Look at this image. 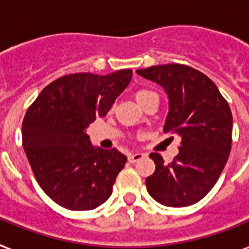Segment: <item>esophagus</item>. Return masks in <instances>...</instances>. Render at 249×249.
Returning a JSON list of instances; mask_svg holds the SVG:
<instances>
[{
	"mask_svg": "<svg viewBox=\"0 0 249 249\" xmlns=\"http://www.w3.org/2000/svg\"><path fill=\"white\" fill-rule=\"evenodd\" d=\"M143 157H145V156H143L142 153H132V154H129V156H128V160H129V162L134 163V162L142 160Z\"/></svg>",
	"mask_w": 249,
	"mask_h": 249,
	"instance_id": "1",
	"label": "esophagus"
}]
</instances>
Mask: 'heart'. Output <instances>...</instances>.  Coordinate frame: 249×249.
<instances>
[{
	"label": "heart",
	"mask_w": 249,
	"mask_h": 249,
	"mask_svg": "<svg viewBox=\"0 0 249 249\" xmlns=\"http://www.w3.org/2000/svg\"><path fill=\"white\" fill-rule=\"evenodd\" d=\"M153 93H154V92L149 91V89H140V91L136 92V100H137V103L140 104L143 99H146V97L153 95Z\"/></svg>",
	"instance_id": "heart-1"
}]
</instances>
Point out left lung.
<instances>
[{
	"mask_svg": "<svg viewBox=\"0 0 249 249\" xmlns=\"http://www.w3.org/2000/svg\"><path fill=\"white\" fill-rule=\"evenodd\" d=\"M161 86L169 99L163 132L181 137L179 153L165 163L158 153L149 157L156 170L146 178L153 199L167 207L199 202L218 181L232 142V113L210 78L183 64H160L137 70Z\"/></svg>",
	"mask_w": 249,
	"mask_h": 249,
	"instance_id": "obj_1",
	"label": "left lung"
}]
</instances>
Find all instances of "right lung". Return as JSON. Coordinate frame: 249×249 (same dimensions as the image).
Returning a JSON list of instances; mask_svg holds the SVG:
<instances>
[{"label": "right lung", "mask_w": 249, "mask_h": 249, "mask_svg": "<svg viewBox=\"0 0 249 249\" xmlns=\"http://www.w3.org/2000/svg\"><path fill=\"white\" fill-rule=\"evenodd\" d=\"M132 73L66 75L50 83L27 109L22 123L27 160L42 190L64 209L93 210L112 194L126 157L117 149L93 146L86 130L108 113Z\"/></svg>", "instance_id": "right-lung-1"}]
</instances>
